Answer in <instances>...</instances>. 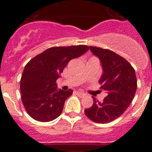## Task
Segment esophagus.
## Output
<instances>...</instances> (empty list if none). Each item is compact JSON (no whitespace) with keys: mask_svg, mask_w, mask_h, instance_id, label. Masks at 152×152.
I'll use <instances>...</instances> for the list:
<instances>
[{"mask_svg":"<svg viewBox=\"0 0 152 152\" xmlns=\"http://www.w3.org/2000/svg\"><path fill=\"white\" fill-rule=\"evenodd\" d=\"M76 94H77V95L78 96L80 97H83L86 96V94H84L83 92H81V91H76Z\"/></svg>","mask_w":152,"mask_h":152,"instance_id":"1","label":"esophagus"}]
</instances>
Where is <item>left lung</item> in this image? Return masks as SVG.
I'll use <instances>...</instances> for the list:
<instances>
[{
    "label": "left lung",
    "instance_id": "8db88e82",
    "mask_svg": "<svg viewBox=\"0 0 152 152\" xmlns=\"http://www.w3.org/2000/svg\"><path fill=\"white\" fill-rule=\"evenodd\" d=\"M89 48L100 60L103 74L99 82L107 95L101 102L92 96L93 105L84 112L91 121L106 124L119 117L130 105L137 91V77L134 68L123 57L110 50Z\"/></svg>",
    "mask_w": 152,
    "mask_h": 152
}]
</instances>
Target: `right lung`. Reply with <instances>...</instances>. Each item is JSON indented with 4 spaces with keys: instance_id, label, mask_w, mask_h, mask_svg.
Segmentation results:
<instances>
[{
    "instance_id": "1",
    "label": "right lung",
    "mask_w": 152,
    "mask_h": 152,
    "mask_svg": "<svg viewBox=\"0 0 152 152\" xmlns=\"http://www.w3.org/2000/svg\"><path fill=\"white\" fill-rule=\"evenodd\" d=\"M86 45L52 47L26 64L20 79V93L28 114L36 121L47 122L58 117L73 91L57 89L56 80L69 61L88 50Z\"/></svg>"
}]
</instances>
